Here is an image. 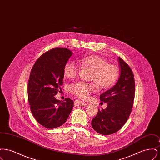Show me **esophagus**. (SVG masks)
Instances as JSON below:
<instances>
[{
	"mask_svg": "<svg viewBox=\"0 0 160 160\" xmlns=\"http://www.w3.org/2000/svg\"><path fill=\"white\" fill-rule=\"evenodd\" d=\"M74 106H86L88 104L87 102H84L83 101H82L80 100H75L74 101Z\"/></svg>",
	"mask_w": 160,
	"mask_h": 160,
	"instance_id": "34e87169",
	"label": "esophagus"
}]
</instances>
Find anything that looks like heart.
<instances>
[{"instance_id":"heart-1","label":"heart","mask_w":160,"mask_h":160,"mask_svg":"<svg viewBox=\"0 0 160 160\" xmlns=\"http://www.w3.org/2000/svg\"><path fill=\"white\" fill-rule=\"evenodd\" d=\"M79 65L83 68L92 70L90 80L97 84L100 90H106L111 88L117 81L119 76V69L113 64L108 63L106 59L97 54L85 56L78 59ZM79 67L73 61H68L63 68L64 76L74 78L77 76ZM97 90L94 83L77 82L69 86L70 92L82 99H87L92 92Z\"/></svg>"}]
</instances>
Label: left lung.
Instances as JSON below:
<instances>
[{
	"label": "left lung",
	"mask_w": 160,
	"mask_h": 160,
	"mask_svg": "<svg viewBox=\"0 0 160 160\" xmlns=\"http://www.w3.org/2000/svg\"><path fill=\"white\" fill-rule=\"evenodd\" d=\"M121 75L111 89L100 95L102 103H107L105 109H98L92 120L93 129L102 135L117 132L127 121L132 110L135 95V82L129 65L119 57Z\"/></svg>",
	"instance_id": "1"
}]
</instances>
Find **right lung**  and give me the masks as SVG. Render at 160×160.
Listing matches in <instances>:
<instances>
[{"label": "right lung", "mask_w": 160, "mask_h": 160, "mask_svg": "<svg viewBox=\"0 0 160 160\" xmlns=\"http://www.w3.org/2000/svg\"><path fill=\"white\" fill-rule=\"evenodd\" d=\"M72 54L68 48H53L42 54L31 70L28 87L31 112L47 128L62 125L74 106L69 98L61 102L54 97L63 84V68Z\"/></svg>", "instance_id": "obj_1"}]
</instances>
